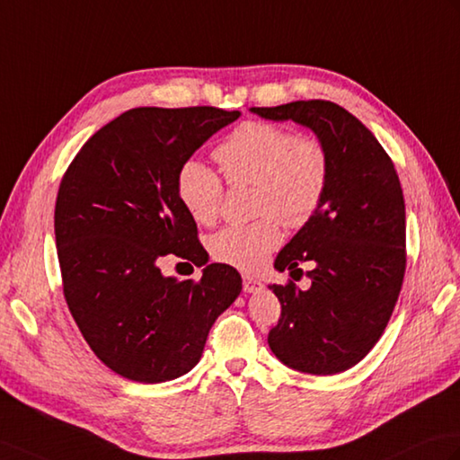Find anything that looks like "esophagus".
Returning a JSON list of instances; mask_svg holds the SVG:
<instances>
[{
    "mask_svg": "<svg viewBox=\"0 0 460 460\" xmlns=\"http://www.w3.org/2000/svg\"><path fill=\"white\" fill-rule=\"evenodd\" d=\"M243 290L247 294H254L262 290V282L252 279V276H243Z\"/></svg>",
    "mask_w": 460,
    "mask_h": 460,
    "instance_id": "34e87169",
    "label": "esophagus"
}]
</instances>
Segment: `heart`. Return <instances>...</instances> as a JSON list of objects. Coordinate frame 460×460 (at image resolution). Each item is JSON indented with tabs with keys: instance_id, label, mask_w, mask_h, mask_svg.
<instances>
[{
	"instance_id": "obj_1",
	"label": "heart",
	"mask_w": 460,
	"mask_h": 460,
	"mask_svg": "<svg viewBox=\"0 0 460 460\" xmlns=\"http://www.w3.org/2000/svg\"><path fill=\"white\" fill-rule=\"evenodd\" d=\"M213 158L231 186L254 188L252 211L262 217L219 231L211 252L234 269H261L282 241L279 221L292 229L302 227L322 206L329 184L325 146L282 125L249 121L213 151ZM176 194L196 223L209 226L217 219L223 184L206 164L186 160L176 172Z\"/></svg>"
}]
</instances>
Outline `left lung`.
Returning a JSON list of instances; mask_svg holds the SVG:
<instances>
[{
	"label": "left lung",
	"instance_id": "left-lung-1",
	"mask_svg": "<svg viewBox=\"0 0 460 460\" xmlns=\"http://www.w3.org/2000/svg\"><path fill=\"white\" fill-rule=\"evenodd\" d=\"M251 111L307 127L329 156L322 206L274 262L280 272L312 262V286H269L282 305L269 345L294 370L337 375L378 343L398 302L405 272L400 178L376 137L333 102H292Z\"/></svg>",
	"mask_w": 460,
	"mask_h": 460
}]
</instances>
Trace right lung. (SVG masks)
Segmentation results:
<instances>
[{"label": "right lung", "instance_id": "right-lung-1", "mask_svg": "<svg viewBox=\"0 0 460 460\" xmlns=\"http://www.w3.org/2000/svg\"><path fill=\"white\" fill-rule=\"evenodd\" d=\"M239 117L208 105L129 110L88 138L60 181L64 297L85 343L123 378L158 384L186 375L241 294V274L229 264H207L199 281L164 277L157 266L166 253L206 263L176 172Z\"/></svg>", "mask_w": 460, "mask_h": 460}]
</instances>
